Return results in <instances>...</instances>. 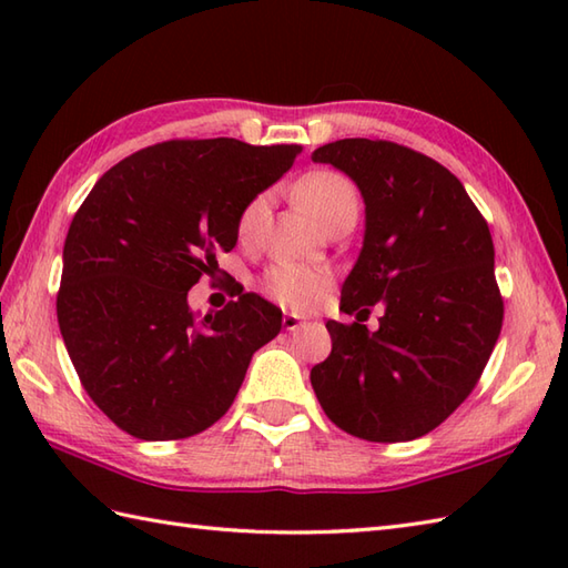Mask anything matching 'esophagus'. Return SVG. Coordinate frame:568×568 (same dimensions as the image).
Returning <instances> with one entry per match:
<instances>
[{
	"instance_id": "34e87169",
	"label": "esophagus",
	"mask_w": 568,
	"mask_h": 568,
	"mask_svg": "<svg viewBox=\"0 0 568 568\" xmlns=\"http://www.w3.org/2000/svg\"><path fill=\"white\" fill-rule=\"evenodd\" d=\"M303 317H297V315H291V312H287V315L283 317V327L287 329V332H295V329H300L303 327Z\"/></svg>"
}]
</instances>
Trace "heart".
Here are the masks:
<instances>
[{"label": "heart", "instance_id": "heart-1", "mask_svg": "<svg viewBox=\"0 0 568 568\" xmlns=\"http://www.w3.org/2000/svg\"><path fill=\"white\" fill-rule=\"evenodd\" d=\"M297 197L303 202V207L327 224L336 212L346 207H358L356 190L348 180L339 173L332 171H317L307 175L303 183L297 185ZM265 195L253 197L244 212L239 216V234L241 239L253 236L258 229L261 216L265 212ZM329 285V273L320 268V265L310 263H295V261H281L271 265L263 275V293L268 295L273 303H277L285 310L305 312L317 305L322 293Z\"/></svg>", "mask_w": 568, "mask_h": 568}]
</instances>
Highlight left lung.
<instances>
[{
	"mask_svg": "<svg viewBox=\"0 0 568 568\" xmlns=\"http://www.w3.org/2000/svg\"><path fill=\"white\" fill-rule=\"evenodd\" d=\"M356 183L364 246L327 322L332 354L310 371L336 427L368 442H409L439 427L474 390L503 327L496 251L462 180L390 141L342 139L312 153ZM384 305L368 333L359 315Z\"/></svg>",
	"mask_w": 568,
	"mask_h": 568,
	"instance_id": "8db88e82",
	"label": "left lung"
}]
</instances>
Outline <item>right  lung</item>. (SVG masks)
<instances>
[{
	"mask_svg": "<svg viewBox=\"0 0 568 568\" xmlns=\"http://www.w3.org/2000/svg\"><path fill=\"white\" fill-rule=\"evenodd\" d=\"M297 143L165 141L110 168L72 216L58 324L84 390L131 437H192L220 419L283 312L241 293L200 315L187 291L236 246L239 216Z\"/></svg>",
	"mask_w": 568,
	"mask_h": 568,
	"instance_id": "1",
	"label": "right lung"
}]
</instances>
